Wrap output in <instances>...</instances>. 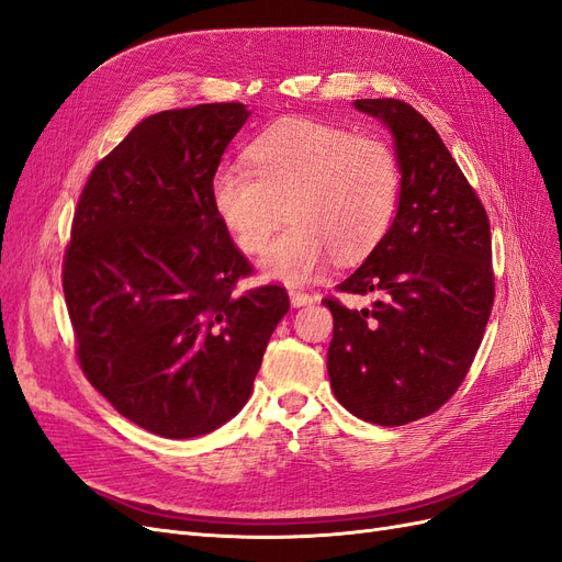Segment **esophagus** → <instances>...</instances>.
I'll use <instances>...</instances> for the list:
<instances>
[{"label": "esophagus", "mask_w": 562, "mask_h": 562, "mask_svg": "<svg viewBox=\"0 0 562 562\" xmlns=\"http://www.w3.org/2000/svg\"><path fill=\"white\" fill-rule=\"evenodd\" d=\"M316 297L310 293H302V291H291V304L293 307H307V304H314Z\"/></svg>", "instance_id": "1"}]
</instances>
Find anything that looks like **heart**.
<instances>
[{"label": "heart", "instance_id": "heart-1", "mask_svg": "<svg viewBox=\"0 0 562 562\" xmlns=\"http://www.w3.org/2000/svg\"><path fill=\"white\" fill-rule=\"evenodd\" d=\"M250 161L220 164L211 199L246 252L262 250L285 213L293 217L262 255L269 279L307 281L333 252L361 258L394 223L401 161L380 135L300 119L255 140Z\"/></svg>", "mask_w": 562, "mask_h": 562}]
</instances>
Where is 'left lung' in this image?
Listing matches in <instances>:
<instances>
[{
	"mask_svg": "<svg viewBox=\"0 0 562 562\" xmlns=\"http://www.w3.org/2000/svg\"><path fill=\"white\" fill-rule=\"evenodd\" d=\"M353 108L389 128L401 161L396 217L366 262L337 285L378 293L333 312L328 375L347 411L382 427L436 413L464 382L487 326L495 279L483 203L415 108L394 98Z\"/></svg>",
	"mask_w": 562,
	"mask_h": 562,
	"instance_id": "8db88e82",
	"label": "left lung"
}]
</instances>
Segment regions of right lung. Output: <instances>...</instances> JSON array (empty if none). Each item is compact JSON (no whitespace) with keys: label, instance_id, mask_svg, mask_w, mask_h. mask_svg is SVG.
Wrapping results in <instances>:
<instances>
[{"label":"right lung","instance_id":"right-lung-1","mask_svg":"<svg viewBox=\"0 0 562 562\" xmlns=\"http://www.w3.org/2000/svg\"><path fill=\"white\" fill-rule=\"evenodd\" d=\"M250 110L151 114L79 196L63 291L83 375L119 415L164 438L223 427L246 405L281 285L234 293L250 265L215 213L211 182Z\"/></svg>","mask_w":562,"mask_h":562}]
</instances>
